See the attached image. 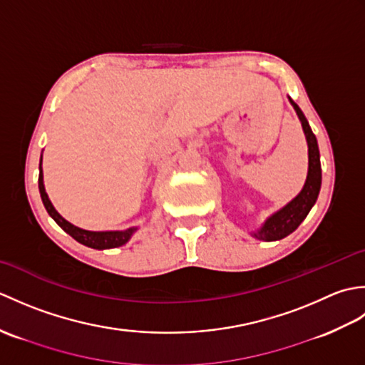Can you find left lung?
Listing matches in <instances>:
<instances>
[{
    "label": "left lung",
    "mask_w": 365,
    "mask_h": 365,
    "mask_svg": "<svg viewBox=\"0 0 365 365\" xmlns=\"http://www.w3.org/2000/svg\"><path fill=\"white\" fill-rule=\"evenodd\" d=\"M290 102L297 111L298 118L301 120L302 130L307 139L309 145V173L304 183V188L301 190L299 195L294 197L290 204H287L282 210H279L273 216H269L267 222L263 224V227L254 234L255 238L263 240V242H276L287 235H290L293 230H297L299 224L304 221L307 213L311 212L314 207L317 197H319L320 187H322V165H320V152L319 144H317V138L312 133L309 122L304 118V114L299 110V106L293 102Z\"/></svg>",
    "instance_id": "1"
}]
</instances>
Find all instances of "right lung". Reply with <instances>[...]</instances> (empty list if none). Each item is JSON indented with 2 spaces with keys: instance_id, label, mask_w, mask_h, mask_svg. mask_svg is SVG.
Listing matches in <instances>:
<instances>
[{
  "instance_id": "add662e5",
  "label": "right lung",
  "mask_w": 365,
  "mask_h": 365,
  "mask_svg": "<svg viewBox=\"0 0 365 365\" xmlns=\"http://www.w3.org/2000/svg\"><path fill=\"white\" fill-rule=\"evenodd\" d=\"M41 165H42V158H41ZM38 191H41V197H42V202L46 208V212L51 216V218L56 221L58 226L66 230L68 235L72 238H75L76 242L84 245V246H89V247H94V250H110V247H118L125 245L130 237L133 235V232L136 230L135 227L127 229V230H115V232H91V230H84L73 226L68 221H66L63 216H61L56 210H54V207L51 205L48 196H46L45 188H43V177H42V166H38Z\"/></svg>"
}]
</instances>
